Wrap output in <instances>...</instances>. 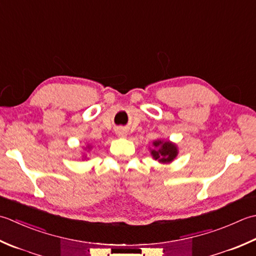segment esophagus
<instances>
[{"mask_svg":"<svg viewBox=\"0 0 256 256\" xmlns=\"http://www.w3.org/2000/svg\"><path fill=\"white\" fill-rule=\"evenodd\" d=\"M117 134L119 136V137H126V136L128 134V132H127L126 129H124V128H119L117 130Z\"/></svg>","mask_w":256,"mask_h":256,"instance_id":"esophagus-1","label":"esophagus"}]
</instances>
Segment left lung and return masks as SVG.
Returning a JSON list of instances; mask_svg holds the SVG:
<instances>
[{"instance_id": "8db88e82", "label": "left lung", "mask_w": 256, "mask_h": 256, "mask_svg": "<svg viewBox=\"0 0 256 256\" xmlns=\"http://www.w3.org/2000/svg\"><path fill=\"white\" fill-rule=\"evenodd\" d=\"M149 150L152 158L160 164H171L179 154L176 144L164 139L154 140Z\"/></svg>"}]
</instances>
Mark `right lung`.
<instances>
[{
	"label": "right lung",
	"mask_w": 256,
	"mask_h": 256,
	"mask_svg": "<svg viewBox=\"0 0 256 256\" xmlns=\"http://www.w3.org/2000/svg\"><path fill=\"white\" fill-rule=\"evenodd\" d=\"M92 149V144H87L86 147H84V151H87V152H88V151H90ZM82 160H88V158H87V154L82 152Z\"/></svg>",
	"instance_id": "1"
}]
</instances>
